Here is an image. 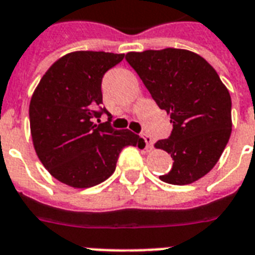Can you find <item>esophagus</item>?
Returning <instances> with one entry per match:
<instances>
[{"label": "esophagus", "instance_id": "34e87169", "mask_svg": "<svg viewBox=\"0 0 255 255\" xmlns=\"http://www.w3.org/2000/svg\"><path fill=\"white\" fill-rule=\"evenodd\" d=\"M141 139L147 144V149H151L152 145H153V140H152L151 136L147 135V133H141Z\"/></svg>", "mask_w": 255, "mask_h": 255}]
</instances>
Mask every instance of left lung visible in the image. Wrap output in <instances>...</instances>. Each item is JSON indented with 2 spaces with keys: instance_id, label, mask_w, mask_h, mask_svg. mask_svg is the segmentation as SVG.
I'll return each instance as SVG.
<instances>
[{
  "instance_id": "obj_1",
  "label": "left lung",
  "mask_w": 255,
  "mask_h": 255,
  "mask_svg": "<svg viewBox=\"0 0 255 255\" xmlns=\"http://www.w3.org/2000/svg\"><path fill=\"white\" fill-rule=\"evenodd\" d=\"M126 61L173 124L169 137L155 144L173 159L160 178L185 185L204 177L232 133V99L216 70L198 54L170 47L128 53Z\"/></svg>"
}]
</instances>
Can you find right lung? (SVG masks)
Segmentation results:
<instances>
[{
	"instance_id": "right-lung-1",
	"label": "right lung",
	"mask_w": 255,
	"mask_h": 255,
	"mask_svg": "<svg viewBox=\"0 0 255 255\" xmlns=\"http://www.w3.org/2000/svg\"><path fill=\"white\" fill-rule=\"evenodd\" d=\"M123 58L104 51L66 54L46 71L31 96L34 149L51 176L66 185H98L115 172L124 147L145 145L129 129L112 128L111 114L102 107V79ZM103 113L109 122L100 124Z\"/></svg>"
}]
</instances>
